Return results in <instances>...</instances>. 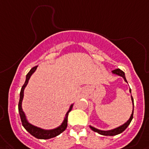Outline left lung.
Returning <instances> with one entry per match:
<instances>
[{"label": "left lung", "mask_w": 149, "mask_h": 149, "mask_svg": "<svg viewBox=\"0 0 149 149\" xmlns=\"http://www.w3.org/2000/svg\"><path fill=\"white\" fill-rule=\"evenodd\" d=\"M112 73H115V74L118 75V76H122L123 78L125 79V82H127L126 78H125V73H124V72H123L121 70H120V69L114 70H112ZM132 100H133V104H134V99H133V97H132ZM133 116H134V109H133V112H132L131 116H130V118H129L128 121H127L125 124H124L123 125H121V126L118 127H117V128L114 129V130H109V131H102V130H97V129L94 128V127H91V126H90V127H91V129L92 130H94V132H97V133H98V134H101V135H103V136L117 135V134H121V133H122V132L124 131V130H125L127 127V126L130 125V123L131 122L132 119H133Z\"/></svg>", "instance_id": "left-lung-1"}]
</instances>
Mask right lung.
Instances as JSON below:
<instances>
[{"label":"right lung","instance_id":"1","mask_svg":"<svg viewBox=\"0 0 149 149\" xmlns=\"http://www.w3.org/2000/svg\"><path fill=\"white\" fill-rule=\"evenodd\" d=\"M37 66L36 67H33L31 70L29 71V73L27 74L26 76V80L24 82V85L22 87V89H21V92H20V98H19V115H20L21 118V121H22V124L23 127H24L25 130L28 132H29L30 134H31L32 136H33L34 137L37 138V139H51V138H53V137L56 136H58L59 134H61L62 132L66 130L67 127V118H68V113L71 111L72 109V107H73V105H71L69 111L67 112L65 116V118H64V122L62 123V125H61L60 127H58V128L54 129V130H42L40 128H38L37 127L33 126V125H31V124L27 121L26 118H25V116H24V112L22 111V101L23 96H24V89L25 88V86L27 85L28 82V80H29L30 77L33 74V73L37 69Z\"/></svg>","mask_w":149,"mask_h":149}]
</instances>
